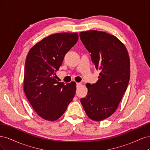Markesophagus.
Returning <instances> with one entry per match:
<instances>
[{
  "label": "esophagus",
  "instance_id": "34e87169",
  "mask_svg": "<svg viewBox=\"0 0 150 150\" xmlns=\"http://www.w3.org/2000/svg\"><path fill=\"white\" fill-rule=\"evenodd\" d=\"M76 84H77V87H79V86L82 85V83H77Z\"/></svg>",
  "mask_w": 150,
  "mask_h": 150
}]
</instances>
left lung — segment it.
<instances>
[{
  "instance_id": "left-lung-1",
  "label": "left lung",
  "mask_w": 150,
  "mask_h": 150,
  "mask_svg": "<svg viewBox=\"0 0 150 150\" xmlns=\"http://www.w3.org/2000/svg\"><path fill=\"white\" fill-rule=\"evenodd\" d=\"M79 35L96 69L100 70L96 83L86 84L88 94L81 103L90 119L101 121L115 112L128 87L129 54L120 39L105 32L91 30Z\"/></svg>"
}]
</instances>
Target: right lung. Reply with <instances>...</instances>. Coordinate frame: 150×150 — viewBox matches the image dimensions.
I'll use <instances>...</instances> for the list:
<instances>
[{
    "label": "right lung",
    "mask_w": 150,
    "mask_h": 150,
    "mask_svg": "<svg viewBox=\"0 0 150 150\" xmlns=\"http://www.w3.org/2000/svg\"><path fill=\"white\" fill-rule=\"evenodd\" d=\"M78 40L77 33L50 35L35 44L26 57L24 91L34 111L44 120H58L75 96L76 83L58 82L56 72Z\"/></svg>",
    "instance_id": "obj_1"
}]
</instances>
